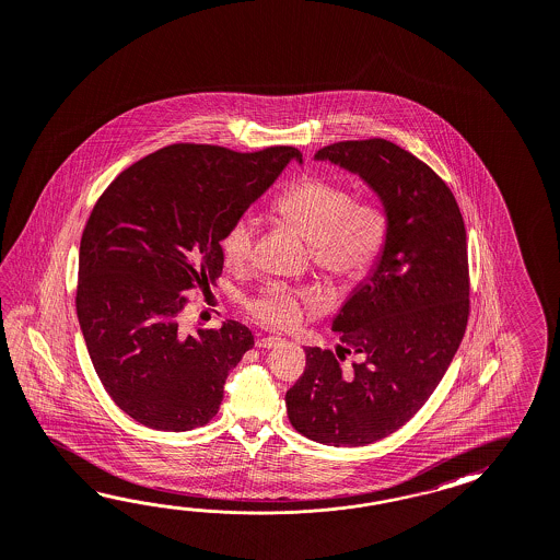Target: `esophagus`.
Listing matches in <instances>:
<instances>
[{
	"mask_svg": "<svg viewBox=\"0 0 560 560\" xmlns=\"http://www.w3.org/2000/svg\"><path fill=\"white\" fill-rule=\"evenodd\" d=\"M281 341L283 340H281L279 336H259L255 343H257V348H275V346L281 343Z\"/></svg>",
	"mask_w": 560,
	"mask_h": 560,
	"instance_id": "obj_1",
	"label": "esophagus"
}]
</instances>
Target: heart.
<instances>
[{
    "label": "heart",
    "mask_w": 560,
    "mask_h": 560,
    "mask_svg": "<svg viewBox=\"0 0 560 560\" xmlns=\"http://www.w3.org/2000/svg\"><path fill=\"white\" fill-rule=\"evenodd\" d=\"M271 212L312 243L315 271L331 285H355L372 271L388 238V217L378 202L354 200L338 179L303 176L279 194ZM224 265L245 271L255 255V222L234 220L220 238ZM246 310L269 328H291L305 312H315L314 298L300 289L269 283L248 300Z\"/></svg>",
    "instance_id": "1"
}]
</instances>
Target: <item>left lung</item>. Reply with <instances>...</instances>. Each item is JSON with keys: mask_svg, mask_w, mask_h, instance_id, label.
Here are the masks:
<instances>
[{"mask_svg": "<svg viewBox=\"0 0 560 560\" xmlns=\"http://www.w3.org/2000/svg\"><path fill=\"white\" fill-rule=\"evenodd\" d=\"M315 158L369 182L386 208L388 238L374 273L334 319L336 354L305 348V370L287 390V415L312 441L360 447L409 423L464 340V217L450 186L393 141H338ZM352 353L359 360L346 370L345 355Z\"/></svg>", "mask_w": 560, "mask_h": 560, "instance_id": "1", "label": "left lung"}]
</instances>
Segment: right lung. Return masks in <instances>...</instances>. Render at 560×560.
Returning <instances> with one entry per match:
<instances>
[{
  "label": "right lung",
  "mask_w": 560,
  "mask_h": 560,
  "mask_svg": "<svg viewBox=\"0 0 560 560\" xmlns=\"http://www.w3.org/2000/svg\"><path fill=\"white\" fill-rule=\"evenodd\" d=\"M301 151L174 143L124 170L82 231L77 315L96 376L119 409L158 431L219 412L226 376L255 346L226 322L186 336V291L222 275L220 238Z\"/></svg>",
  "instance_id": "right-lung-1"
}]
</instances>
